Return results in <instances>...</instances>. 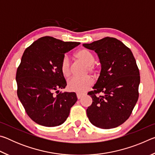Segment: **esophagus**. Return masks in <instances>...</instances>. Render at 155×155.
<instances>
[{"mask_svg":"<svg viewBox=\"0 0 155 155\" xmlns=\"http://www.w3.org/2000/svg\"><path fill=\"white\" fill-rule=\"evenodd\" d=\"M77 98L78 99H81L83 96V94H81L77 93Z\"/></svg>","mask_w":155,"mask_h":155,"instance_id":"esophagus-1","label":"esophagus"}]
</instances>
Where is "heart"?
<instances>
[{
	"instance_id": "obj_1",
	"label": "heart",
	"mask_w": 155,
	"mask_h": 155,
	"mask_svg": "<svg viewBox=\"0 0 155 155\" xmlns=\"http://www.w3.org/2000/svg\"><path fill=\"white\" fill-rule=\"evenodd\" d=\"M75 57L78 61L87 65L88 71L90 73H96V67L94 64L95 62V57L92 52L87 49L82 48L77 52ZM60 69L61 74L65 78L70 77L71 75V65L68 56L65 55L62 58L60 64ZM92 83L93 80L90 77H86L83 78L74 77L68 82V88L70 91H76L77 93H83L88 90Z\"/></svg>"
}]
</instances>
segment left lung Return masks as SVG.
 <instances>
[{"instance_id":"1","label":"left lung","mask_w":155,"mask_h":155,"mask_svg":"<svg viewBox=\"0 0 155 155\" xmlns=\"http://www.w3.org/2000/svg\"><path fill=\"white\" fill-rule=\"evenodd\" d=\"M83 46L95 51L101 64L94 91L88 92L92 98L86 111L88 118L103 129L118 127L130 117L138 100L140 76L135 57L130 48L114 38ZM101 92L104 96L96 95Z\"/></svg>"}]
</instances>
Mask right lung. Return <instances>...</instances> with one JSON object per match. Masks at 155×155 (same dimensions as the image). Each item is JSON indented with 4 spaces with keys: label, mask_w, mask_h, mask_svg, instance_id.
I'll return each mask as SVG.
<instances>
[{
    "label": "right lung",
    "mask_w": 155,
    "mask_h": 155,
    "mask_svg": "<svg viewBox=\"0 0 155 155\" xmlns=\"http://www.w3.org/2000/svg\"><path fill=\"white\" fill-rule=\"evenodd\" d=\"M79 42L42 37L26 48L16 72L18 98L27 115L47 127L62 124L77 101L74 92H59L67 83L60 64L65 52ZM56 91L58 94L54 95Z\"/></svg>",
    "instance_id": "obj_1"
}]
</instances>
